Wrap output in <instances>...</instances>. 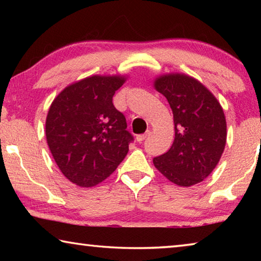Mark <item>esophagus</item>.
<instances>
[{
    "label": "esophagus",
    "instance_id": "1",
    "mask_svg": "<svg viewBox=\"0 0 261 261\" xmlns=\"http://www.w3.org/2000/svg\"><path fill=\"white\" fill-rule=\"evenodd\" d=\"M149 135H151V131H146L144 135H138V136H137L136 137V140L138 141V143H143V141L146 139Z\"/></svg>",
    "mask_w": 261,
    "mask_h": 261
}]
</instances>
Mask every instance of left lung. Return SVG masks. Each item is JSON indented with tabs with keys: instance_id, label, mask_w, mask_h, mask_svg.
Segmentation results:
<instances>
[{
	"instance_id": "1",
	"label": "left lung",
	"mask_w": 261,
	"mask_h": 261,
	"mask_svg": "<svg viewBox=\"0 0 261 261\" xmlns=\"http://www.w3.org/2000/svg\"><path fill=\"white\" fill-rule=\"evenodd\" d=\"M174 115L175 139L169 151L153 159L156 169L179 187H191L208 176L220 161L227 140L223 109L200 82L183 73L154 82Z\"/></svg>"
}]
</instances>
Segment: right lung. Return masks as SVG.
<instances>
[{"instance_id":"obj_1","label":"right lung","mask_w":261,"mask_h":261,"mask_svg":"<svg viewBox=\"0 0 261 261\" xmlns=\"http://www.w3.org/2000/svg\"><path fill=\"white\" fill-rule=\"evenodd\" d=\"M123 76H92L65 87L48 110V146L65 177L91 188L112 175L129 151L134 137L113 96Z\"/></svg>"}]
</instances>
